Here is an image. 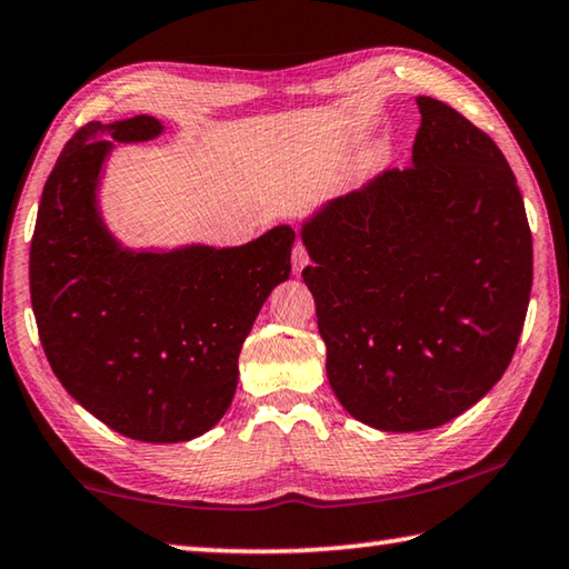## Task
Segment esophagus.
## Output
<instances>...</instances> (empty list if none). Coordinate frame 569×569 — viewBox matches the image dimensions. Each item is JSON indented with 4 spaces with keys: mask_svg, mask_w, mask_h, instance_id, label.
<instances>
[{
    "mask_svg": "<svg viewBox=\"0 0 569 569\" xmlns=\"http://www.w3.org/2000/svg\"><path fill=\"white\" fill-rule=\"evenodd\" d=\"M306 266H308V250H306L301 243H298V246L293 248V273L301 276Z\"/></svg>",
    "mask_w": 569,
    "mask_h": 569,
    "instance_id": "34e87169",
    "label": "esophagus"
}]
</instances>
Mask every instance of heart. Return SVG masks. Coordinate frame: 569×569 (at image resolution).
I'll return each instance as SVG.
<instances>
[{
	"label": "heart",
	"instance_id": "b5f03b06",
	"mask_svg": "<svg viewBox=\"0 0 569 569\" xmlns=\"http://www.w3.org/2000/svg\"><path fill=\"white\" fill-rule=\"evenodd\" d=\"M391 148L387 140H377L373 146L363 152V158L359 160V176H373V172L381 170L389 162Z\"/></svg>",
	"mask_w": 569,
	"mask_h": 569
}]
</instances>
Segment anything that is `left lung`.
<instances>
[{
    "mask_svg": "<svg viewBox=\"0 0 569 569\" xmlns=\"http://www.w3.org/2000/svg\"><path fill=\"white\" fill-rule=\"evenodd\" d=\"M417 104L411 168L301 226L329 383L381 431L475 407L512 361L532 291V233L502 150L449 104Z\"/></svg>",
    "mask_w": 569,
    "mask_h": 569,
    "instance_id": "1",
    "label": "left lung"
}]
</instances>
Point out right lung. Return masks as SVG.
Masks as SVG:
<instances>
[{
    "label": "right lung",
    "instance_id": "1",
    "mask_svg": "<svg viewBox=\"0 0 569 569\" xmlns=\"http://www.w3.org/2000/svg\"><path fill=\"white\" fill-rule=\"evenodd\" d=\"M162 122H88L44 182L30 248L32 311L54 377L122 437L176 445L223 419L238 356L266 298L291 276V226L238 248H124L98 190L118 142Z\"/></svg>",
    "mask_w": 569,
    "mask_h": 569
}]
</instances>
